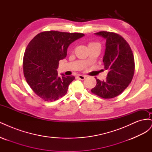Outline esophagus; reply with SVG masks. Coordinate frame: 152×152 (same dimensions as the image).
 Masks as SVG:
<instances>
[{
	"instance_id": "obj_1",
	"label": "esophagus",
	"mask_w": 152,
	"mask_h": 152,
	"mask_svg": "<svg viewBox=\"0 0 152 152\" xmlns=\"http://www.w3.org/2000/svg\"><path fill=\"white\" fill-rule=\"evenodd\" d=\"M86 77V76L82 75H77V78H79L80 80H84Z\"/></svg>"
}]
</instances>
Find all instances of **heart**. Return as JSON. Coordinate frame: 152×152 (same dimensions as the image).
I'll return each instance as SVG.
<instances>
[{"label": "heart", "mask_w": 152, "mask_h": 152, "mask_svg": "<svg viewBox=\"0 0 152 152\" xmlns=\"http://www.w3.org/2000/svg\"><path fill=\"white\" fill-rule=\"evenodd\" d=\"M99 45L98 43H96V42H89L88 44V47H89V48H90L91 47H93V46H95V45Z\"/></svg>", "instance_id": "heart-1"}]
</instances>
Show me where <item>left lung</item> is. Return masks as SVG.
I'll return each mask as SVG.
<instances>
[{
	"label": "left lung",
	"instance_id": "8db88e82",
	"mask_svg": "<svg viewBox=\"0 0 152 152\" xmlns=\"http://www.w3.org/2000/svg\"><path fill=\"white\" fill-rule=\"evenodd\" d=\"M95 35L106 39L103 61L104 68L109 72L105 80L96 79L97 83L91 92L104 99L113 98L121 94L132 81L134 56L129 45L120 35L104 31Z\"/></svg>",
	"mask_w": 152,
	"mask_h": 152
}]
</instances>
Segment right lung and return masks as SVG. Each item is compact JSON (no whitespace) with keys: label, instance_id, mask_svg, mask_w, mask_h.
Instances as JSON below:
<instances>
[{"label":"right lung","instance_id":"right-lung-1","mask_svg":"<svg viewBox=\"0 0 152 152\" xmlns=\"http://www.w3.org/2000/svg\"><path fill=\"white\" fill-rule=\"evenodd\" d=\"M84 35L58 31L37 35L27 46L23 66L27 83L40 98L53 102L65 96L74 76L58 75L59 61L65 58L70 44Z\"/></svg>","mask_w":152,"mask_h":152}]
</instances>
